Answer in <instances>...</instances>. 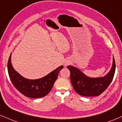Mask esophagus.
Returning a JSON list of instances; mask_svg holds the SVG:
<instances>
[{
  "instance_id": "34e87169",
  "label": "esophagus",
  "mask_w": 122,
  "mask_h": 122,
  "mask_svg": "<svg viewBox=\"0 0 122 122\" xmlns=\"http://www.w3.org/2000/svg\"><path fill=\"white\" fill-rule=\"evenodd\" d=\"M68 64V63L67 62H65V63H64V66H67V65Z\"/></svg>"
}]
</instances>
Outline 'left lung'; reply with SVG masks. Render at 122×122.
Wrapping results in <instances>:
<instances>
[{"label":"left lung","instance_id":"left-lung-1","mask_svg":"<svg viewBox=\"0 0 122 122\" xmlns=\"http://www.w3.org/2000/svg\"><path fill=\"white\" fill-rule=\"evenodd\" d=\"M70 71V81L75 91L82 96H97L108 87L112 81L115 72V61L113 56V63L110 71L103 77L91 78L72 66H67Z\"/></svg>","mask_w":122,"mask_h":122}]
</instances>
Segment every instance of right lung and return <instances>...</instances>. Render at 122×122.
Segmentation results:
<instances>
[{
    "label": "right lung",
    "mask_w": 122,
    "mask_h": 122,
    "mask_svg": "<svg viewBox=\"0 0 122 122\" xmlns=\"http://www.w3.org/2000/svg\"><path fill=\"white\" fill-rule=\"evenodd\" d=\"M11 57V54L7 64L8 72L11 81L20 93L30 98L43 97L48 94L56 80L59 72L63 68V66H61L41 78L29 79L23 77L14 69Z\"/></svg>",
    "instance_id": "add662e5"
}]
</instances>
